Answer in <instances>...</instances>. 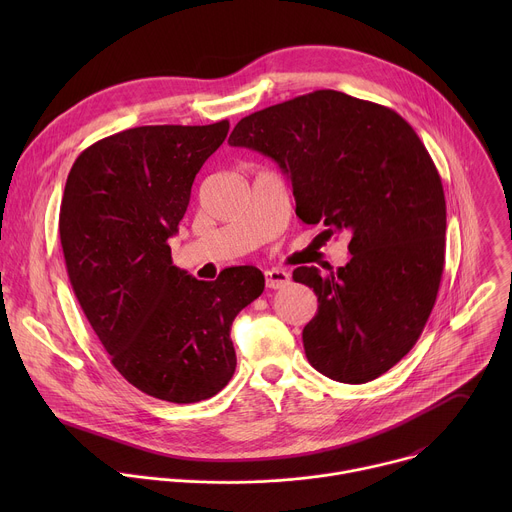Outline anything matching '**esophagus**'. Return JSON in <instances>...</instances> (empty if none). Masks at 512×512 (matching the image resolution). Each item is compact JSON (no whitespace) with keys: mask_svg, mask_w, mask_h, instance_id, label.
Segmentation results:
<instances>
[{"mask_svg":"<svg viewBox=\"0 0 512 512\" xmlns=\"http://www.w3.org/2000/svg\"><path fill=\"white\" fill-rule=\"evenodd\" d=\"M265 285L271 287V289H281L285 285H289V273L283 271V269H267L265 271Z\"/></svg>","mask_w":512,"mask_h":512,"instance_id":"esophagus-1","label":"esophagus"}]
</instances>
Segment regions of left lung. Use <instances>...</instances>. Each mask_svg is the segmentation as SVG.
<instances>
[{"mask_svg":"<svg viewBox=\"0 0 512 512\" xmlns=\"http://www.w3.org/2000/svg\"><path fill=\"white\" fill-rule=\"evenodd\" d=\"M229 143L281 168L306 225L350 235L338 271L294 269L318 296L302 334L312 367L348 385L387 373L421 336L446 255L442 178L413 127L389 107L324 89L243 117Z\"/></svg>","mask_w":512,"mask_h":512,"instance_id":"1","label":"left lung"}]
</instances>
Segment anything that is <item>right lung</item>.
<instances>
[{"label":"right lung","mask_w":512,"mask_h":512,"mask_svg":"<svg viewBox=\"0 0 512 512\" xmlns=\"http://www.w3.org/2000/svg\"><path fill=\"white\" fill-rule=\"evenodd\" d=\"M229 121L143 125L109 135L72 164L60 204V243L75 296L139 391L196 403L233 377L231 326L263 294L257 267L200 281L172 265L168 239L188 208L202 164Z\"/></svg>","instance_id":"obj_1"}]
</instances>
